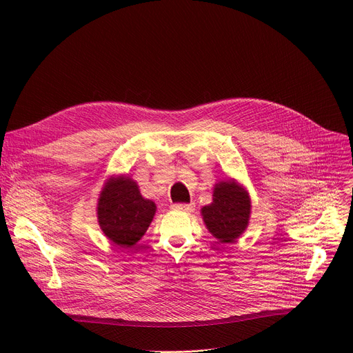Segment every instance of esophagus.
<instances>
[{
    "label": "esophagus",
    "instance_id": "esophagus-1",
    "mask_svg": "<svg viewBox=\"0 0 353 353\" xmlns=\"http://www.w3.org/2000/svg\"><path fill=\"white\" fill-rule=\"evenodd\" d=\"M173 209L174 210H180V212H193L194 206L193 205H188V203H174Z\"/></svg>",
    "mask_w": 353,
    "mask_h": 353
}]
</instances>
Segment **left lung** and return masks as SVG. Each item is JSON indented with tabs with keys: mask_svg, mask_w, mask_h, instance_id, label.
<instances>
[{
	"mask_svg": "<svg viewBox=\"0 0 353 353\" xmlns=\"http://www.w3.org/2000/svg\"><path fill=\"white\" fill-rule=\"evenodd\" d=\"M201 214L209 232L221 243H230L248 228L250 214L248 192L232 181L217 183L213 203L203 208Z\"/></svg>",
	"mask_w": 353,
	"mask_h": 353,
	"instance_id": "left-lung-1",
	"label": "left lung"
}]
</instances>
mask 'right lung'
Returning a JSON list of instances; mask_svg holds the SVG:
<instances>
[{
  "instance_id": "1",
  "label": "right lung",
  "mask_w": 353,
  "mask_h": 353,
  "mask_svg": "<svg viewBox=\"0 0 353 353\" xmlns=\"http://www.w3.org/2000/svg\"><path fill=\"white\" fill-rule=\"evenodd\" d=\"M156 213L152 200L143 199L128 177L110 180L99 199V223L104 234L121 248H132L150 226Z\"/></svg>"
}]
</instances>
